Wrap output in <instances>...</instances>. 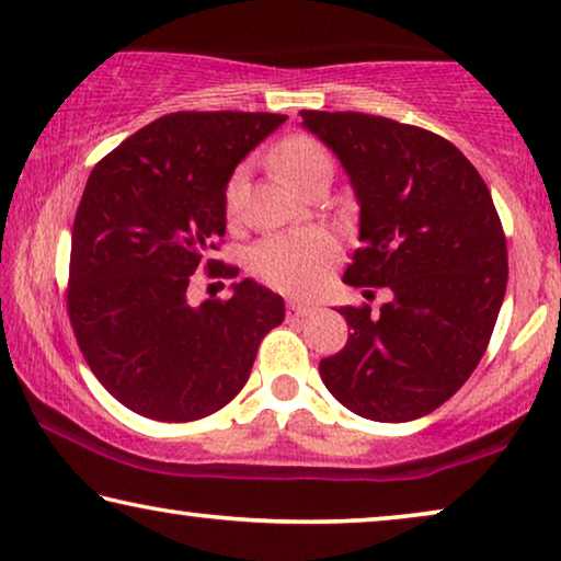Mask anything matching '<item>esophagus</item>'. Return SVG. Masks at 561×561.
<instances>
[{"label":"esophagus","mask_w":561,"mask_h":561,"mask_svg":"<svg viewBox=\"0 0 561 561\" xmlns=\"http://www.w3.org/2000/svg\"><path fill=\"white\" fill-rule=\"evenodd\" d=\"M317 311V306L298 301V298H288V319H301Z\"/></svg>","instance_id":"obj_1"}]
</instances>
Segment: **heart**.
<instances>
[{"instance_id":"1","label":"heart","mask_w":561,"mask_h":561,"mask_svg":"<svg viewBox=\"0 0 561 561\" xmlns=\"http://www.w3.org/2000/svg\"><path fill=\"white\" fill-rule=\"evenodd\" d=\"M273 168L288 186L301 191L304 183L321 171L332 173V156L311 135H290L273 150ZM242 173L237 171L225 188L227 214H234ZM340 260V242L327 229H301L265 237L250 252V271L265 286L283 294H311L324 283L327 273Z\"/></svg>"}]
</instances>
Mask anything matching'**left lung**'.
Listing matches in <instances>:
<instances>
[{
  "mask_svg": "<svg viewBox=\"0 0 561 561\" xmlns=\"http://www.w3.org/2000/svg\"><path fill=\"white\" fill-rule=\"evenodd\" d=\"M340 158L359 204V242L344 283L390 301L342 306L352 334L319 363L324 386L363 419L426 416L485 355L508 283L493 196L444 137L363 112H301ZM373 294V290H365Z\"/></svg>",
  "mask_w": 561,
  "mask_h": 561,
  "instance_id": "1",
  "label": "left lung"
}]
</instances>
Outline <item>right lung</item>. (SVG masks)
Instances as JSON below:
<instances>
[{
	"label": "right lung",
	"instance_id": "obj_1",
	"mask_svg": "<svg viewBox=\"0 0 561 561\" xmlns=\"http://www.w3.org/2000/svg\"><path fill=\"white\" fill-rule=\"evenodd\" d=\"M288 117L271 112H173L99 160L71 234L68 317L96 380L129 411L196 421L250 378L263 336L286 317L260 283L191 306L188 280L237 278L211 260L225 237L234 168Z\"/></svg>",
	"mask_w": 561,
	"mask_h": 561
}]
</instances>
